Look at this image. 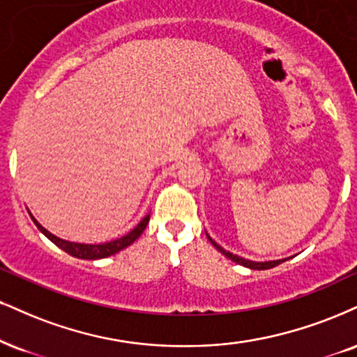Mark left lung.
I'll list each match as a JSON object with an SVG mask.
<instances>
[{"label":"left lung","instance_id":"left-lung-1","mask_svg":"<svg viewBox=\"0 0 357 357\" xmlns=\"http://www.w3.org/2000/svg\"><path fill=\"white\" fill-rule=\"evenodd\" d=\"M208 239H209V241H211L213 246L221 252V255H225L226 257H229L231 261H234V263L241 264V266H244V268H249V269H257V271H261V269H271V268H274V266L281 264L282 261H286V259H278V261H264V263H257V261H249V259H244V257H241V256L233 255V252L226 251V249H222L220 244H218L216 241H213V239L209 238V236H208Z\"/></svg>","mask_w":357,"mask_h":357}]
</instances>
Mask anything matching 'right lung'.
<instances>
[{"mask_svg":"<svg viewBox=\"0 0 357 357\" xmlns=\"http://www.w3.org/2000/svg\"><path fill=\"white\" fill-rule=\"evenodd\" d=\"M29 216H31V213H29ZM31 220L34 221V225L38 226V229H40L41 233L50 239L51 243H54L56 246L61 248L63 251L68 252V255H71V256H75V257H79V259H102V257L113 256V255H116V252L121 251V249L128 248V246H130V244L135 243L136 239L139 238L141 234H143V231L146 229V226H148L149 214H148V216H144L143 220L139 221V225H137L132 231H130V233H128L126 236L114 239V241L102 243V244H83V243L64 241V239L58 238V236L51 234L48 229H45V227H43L40 222L34 220L33 216H31Z\"/></svg>","mask_w":357,"mask_h":357,"instance_id":"add662e5","label":"right lung"}]
</instances>
